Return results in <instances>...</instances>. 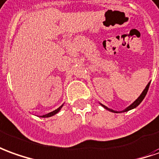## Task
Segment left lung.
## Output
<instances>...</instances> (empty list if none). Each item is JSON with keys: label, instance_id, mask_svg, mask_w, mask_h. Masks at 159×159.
<instances>
[{"label": "left lung", "instance_id": "obj_1", "mask_svg": "<svg viewBox=\"0 0 159 159\" xmlns=\"http://www.w3.org/2000/svg\"><path fill=\"white\" fill-rule=\"evenodd\" d=\"M149 86H150V83H148V85L146 86V87H145V89H144V90L143 91V93L140 94L139 97L137 98L136 100H135L134 102L132 103V105H131V106H130V107H128L127 108H126V109H125L124 111H122V112H123V111H129V110H132V109H133V108H135V107H138V106L139 105L140 103L143 101V99H144V97H145V95H146V93H147V92H148ZM102 107H105V108H106V109H107L108 111H112V112H116V113L118 112V111H113V110H111V109H109V108H107V107H105V106H103V105H102Z\"/></svg>", "mask_w": 159, "mask_h": 159}]
</instances>
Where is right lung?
Segmentation results:
<instances>
[{
  "mask_svg": "<svg viewBox=\"0 0 159 159\" xmlns=\"http://www.w3.org/2000/svg\"><path fill=\"white\" fill-rule=\"evenodd\" d=\"M63 106V105H62ZM62 106H61V107H59L58 109H56V110H54V111H52V112H49V113H48V114H46V115H43V116H41V117H43V118H48V117H51V116H52V115H54V114H56L57 112L58 111H60L61 109V107H62Z\"/></svg>",
  "mask_w": 159,
  "mask_h": 159,
  "instance_id": "add662e5",
  "label": "right lung"
}]
</instances>
